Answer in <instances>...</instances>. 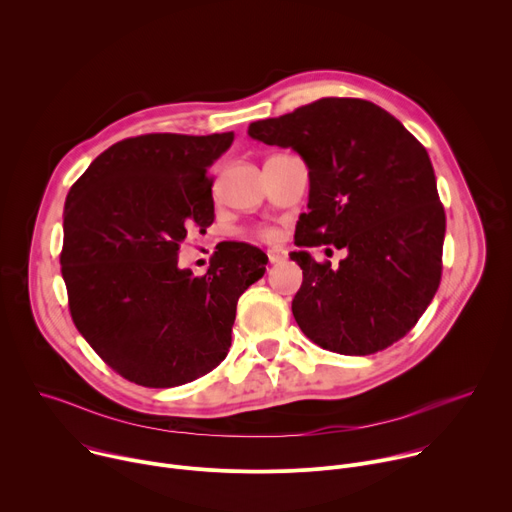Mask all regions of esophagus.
Listing matches in <instances>:
<instances>
[{"instance_id": "34e87169", "label": "esophagus", "mask_w": 512, "mask_h": 512, "mask_svg": "<svg viewBox=\"0 0 512 512\" xmlns=\"http://www.w3.org/2000/svg\"><path fill=\"white\" fill-rule=\"evenodd\" d=\"M267 257H269V263H281V261H285V251L283 249H279V247H271V249H267Z\"/></svg>"}]
</instances>
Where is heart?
<instances>
[{"mask_svg":"<svg viewBox=\"0 0 512 512\" xmlns=\"http://www.w3.org/2000/svg\"><path fill=\"white\" fill-rule=\"evenodd\" d=\"M257 237H261V239H265V241H271V239H275V233H273L271 229H259V231H257Z\"/></svg>","mask_w":512,"mask_h":512,"instance_id":"b5f03b06","label":"heart"}]
</instances>
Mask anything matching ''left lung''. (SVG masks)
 Returning <instances> with one entry per match:
<instances>
[{
  "label": "left lung",
  "instance_id": "obj_1",
  "mask_svg": "<svg viewBox=\"0 0 512 512\" xmlns=\"http://www.w3.org/2000/svg\"><path fill=\"white\" fill-rule=\"evenodd\" d=\"M267 145L296 150L310 170L308 212L291 251L304 273L291 312L318 346L364 356L401 340L442 279L446 212L423 145L379 105L326 97L249 125ZM346 248L332 268L307 249Z\"/></svg>",
  "mask_w": 512,
  "mask_h": 512
}]
</instances>
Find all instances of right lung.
<instances>
[{"mask_svg":"<svg viewBox=\"0 0 512 512\" xmlns=\"http://www.w3.org/2000/svg\"><path fill=\"white\" fill-rule=\"evenodd\" d=\"M233 139V131L127 137L66 196L60 265L72 322L135 385L178 387L216 369L241 294L265 273L267 255L249 243L214 251L200 277L178 267L186 235L214 221L208 170Z\"/></svg>","mask_w":512,"mask_h":512,"instance_id":"right-lung-1","label":"right lung"}]
</instances>
